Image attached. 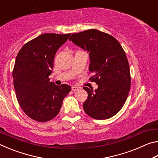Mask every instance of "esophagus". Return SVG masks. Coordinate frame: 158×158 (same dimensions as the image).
I'll return each mask as SVG.
<instances>
[{
  "label": "esophagus",
  "instance_id": "esophagus-1",
  "mask_svg": "<svg viewBox=\"0 0 158 158\" xmlns=\"http://www.w3.org/2000/svg\"><path fill=\"white\" fill-rule=\"evenodd\" d=\"M80 89L79 87H77V86H73L72 87V90H73V91H77V90H78Z\"/></svg>",
  "mask_w": 158,
  "mask_h": 158
}]
</instances>
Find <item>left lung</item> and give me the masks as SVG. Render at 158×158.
<instances>
[{
  "label": "left lung",
  "mask_w": 158,
  "mask_h": 158,
  "mask_svg": "<svg viewBox=\"0 0 158 158\" xmlns=\"http://www.w3.org/2000/svg\"><path fill=\"white\" fill-rule=\"evenodd\" d=\"M70 40L89 52V79L98 84L95 90L84 87L88 98L85 113L93 118L105 120L116 115L123 106L130 89V72L125 52L113 36L96 29L73 33Z\"/></svg>",
  "instance_id": "8db88e82"
}]
</instances>
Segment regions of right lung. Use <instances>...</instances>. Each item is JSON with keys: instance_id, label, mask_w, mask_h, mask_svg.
<instances>
[{"instance_id": "obj_1", "label": "right lung", "mask_w": 158, "mask_h": 158, "mask_svg": "<svg viewBox=\"0 0 158 158\" xmlns=\"http://www.w3.org/2000/svg\"><path fill=\"white\" fill-rule=\"evenodd\" d=\"M71 33H44L28 42L16 58L12 77L16 96L21 108L34 121L47 122L59 113L69 85L50 81L57 50Z\"/></svg>"}]
</instances>
